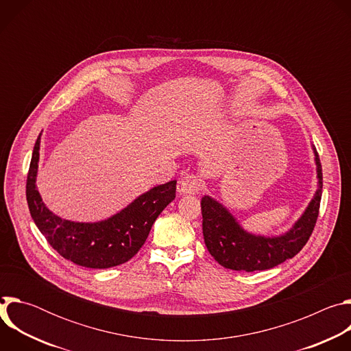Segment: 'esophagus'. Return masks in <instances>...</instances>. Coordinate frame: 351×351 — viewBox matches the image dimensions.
Returning <instances> with one entry per match:
<instances>
[{
  "label": "esophagus",
  "mask_w": 351,
  "mask_h": 351,
  "mask_svg": "<svg viewBox=\"0 0 351 351\" xmlns=\"http://www.w3.org/2000/svg\"><path fill=\"white\" fill-rule=\"evenodd\" d=\"M199 189H202V180L195 175L189 173L179 180L178 190L180 194H195L199 191Z\"/></svg>",
  "instance_id": "1"
}]
</instances>
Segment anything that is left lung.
Wrapping results in <instances>:
<instances>
[{"label": "left lung", "instance_id": "1", "mask_svg": "<svg viewBox=\"0 0 351 351\" xmlns=\"http://www.w3.org/2000/svg\"><path fill=\"white\" fill-rule=\"evenodd\" d=\"M313 149L318 189L303 215L280 236L250 233L217 199L210 195L202 198L204 241L215 261L233 271H264L293 258L306 245L317 223L322 195V167L317 149L314 147Z\"/></svg>", "mask_w": 351, "mask_h": 351}]
</instances>
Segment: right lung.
Here are the masks:
<instances>
[{
  "label": "right lung",
  "instance_id": "1",
  "mask_svg": "<svg viewBox=\"0 0 351 351\" xmlns=\"http://www.w3.org/2000/svg\"><path fill=\"white\" fill-rule=\"evenodd\" d=\"M38 134L26 182V199L30 215L56 252L76 265L106 269L121 265L137 254L153 223L176 195V180L156 186L138 195L118 214L99 222H73L62 219L43 203L36 186Z\"/></svg>",
  "mask_w": 351,
  "mask_h": 351
}]
</instances>
